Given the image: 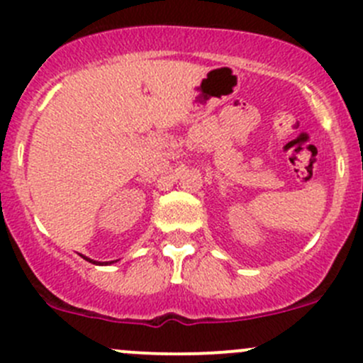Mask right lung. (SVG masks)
I'll return each mask as SVG.
<instances>
[{
  "instance_id": "right-lung-1",
  "label": "right lung",
  "mask_w": 363,
  "mask_h": 363,
  "mask_svg": "<svg viewBox=\"0 0 363 363\" xmlns=\"http://www.w3.org/2000/svg\"><path fill=\"white\" fill-rule=\"evenodd\" d=\"M84 259H87V262H91V263H96V262H93V259H89V258H86V256H84Z\"/></svg>"
}]
</instances>
